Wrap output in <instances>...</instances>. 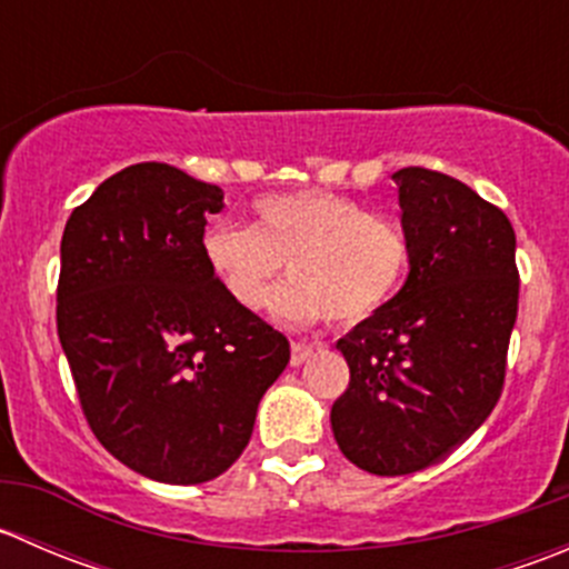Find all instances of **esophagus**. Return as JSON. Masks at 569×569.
<instances>
[{
    "instance_id": "1",
    "label": "esophagus",
    "mask_w": 569,
    "mask_h": 569,
    "mask_svg": "<svg viewBox=\"0 0 569 569\" xmlns=\"http://www.w3.org/2000/svg\"><path fill=\"white\" fill-rule=\"evenodd\" d=\"M317 343H306V341H295L291 343V366H302L313 352H317Z\"/></svg>"
}]
</instances>
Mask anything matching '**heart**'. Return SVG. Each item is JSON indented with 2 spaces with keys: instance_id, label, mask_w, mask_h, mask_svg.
Here are the masks:
<instances>
[{
  "instance_id": "heart-1",
  "label": "heart",
  "mask_w": 569,
  "mask_h": 569,
  "mask_svg": "<svg viewBox=\"0 0 569 569\" xmlns=\"http://www.w3.org/2000/svg\"><path fill=\"white\" fill-rule=\"evenodd\" d=\"M200 244L222 289L244 311L267 306L289 263L295 283L274 297V313L297 325L371 319L393 300L410 267L396 222L321 189L267 194L256 203V228L214 222Z\"/></svg>"
}]
</instances>
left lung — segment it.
<instances>
[{
	"instance_id": "8db88e82",
	"label": "left lung",
	"mask_w": 569,
	"mask_h": 569,
	"mask_svg": "<svg viewBox=\"0 0 569 569\" xmlns=\"http://www.w3.org/2000/svg\"><path fill=\"white\" fill-rule=\"evenodd\" d=\"M410 272L399 295L336 347L349 388L330 410L349 462L405 476L446 460L496 407L518 319L515 231L457 178L393 173Z\"/></svg>"
}]
</instances>
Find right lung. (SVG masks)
<instances>
[{
	"label": "right lung",
	"instance_id": "obj_1",
	"mask_svg": "<svg viewBox=\"0 0 569 569\" xmlns=\"http://www.w3.org/2000/svg\"><path fill=\"white\" fill-rule=\"evenodd\" d=\"M222 189L162 162L109 176L68 217L57 336L101 446L164 485L226 473L289 341L228 297L203 258Z\"/></svg>",
	"mask_w": 569,
	"mask_h": 569
}]
</instances>
